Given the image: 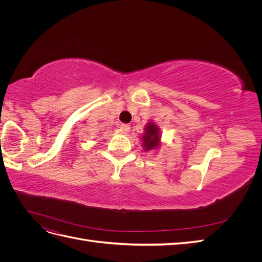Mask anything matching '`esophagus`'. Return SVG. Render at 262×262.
Here are the masks:
<instances>
[{"label":"esophagus","mask_w":262,"mask_h":262,"mask_svg":"<svg viewBox=\"0 0 262 262\" xmlns=\"http://www.w3.org/2000/svg\"><path fill=\"white\" fill-rule=\"evenodd\" d=\"M121 128L124 130V131H129V129H130V125L129 124H126V123H121Z\"/></svg>","instance_id":"obj_1"}]
</instances>
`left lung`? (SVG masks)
I'll return each instance as SVG.
<instances>
[{
  "label": "left lung",
  "mask_w": 262,
  "mask_h": 262,
  "mask_svg": "<svg viewBox=\"0 0 262 262\" xmlns=\"http://www.w3.org/2000/svg\"><path fill=\"white\" fill-rule=\"evenodd\" d=\"M143 146L146 150L154 149L160 144V134H158V128L153 124L149 123L145 128V134L143 136Z\"/></svg>",
  "instance_id": "8db88e82"
}]
</instances>
